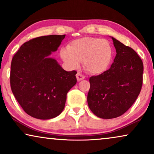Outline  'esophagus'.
I'll list each match as a JSON object with an SVG mask.
<instances>
[{"instance_id": "1", "label": "esophagus", "mask_w": 154, "mask_h": 154, "mask_svg": "<svg viewBox=\"0 0 154 154\" xmlns=\"http://www.w3.org/2000/svg\"><path fill=\"white\" fill-rule=\"evenodd\" d=\"M76 79H77L78 81H82V80H83L84 79H85V75L81 74V73H78L76 74Z\"/></svg>"}]
</instances>
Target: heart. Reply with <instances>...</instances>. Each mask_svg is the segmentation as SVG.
<instances>
[{"label": "heart", "instance_id": "b5f03b06", "mask_svg": "<svg viewBox=\"0 0 154 154\" xmlns=\"http://www.w3.org/2000/svg\"><path fill=\"white\" fill-rule=\"evenodd\" d=\"M60 56L71 69L79 68L83 61L88 72L99 75L109 69L112 62L113 50L106 40L86 37L71 42L68 48H62Z\"/></svg>", "mask_w": 154, "mask_h": 154}]
</instances>
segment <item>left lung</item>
<instances>
[{
  "instance_id": "obj_1",
  "label": "left lung",
  "mask_w": 154,
  "mask_h": 154,
  "mask_svg": "<svg viewBox=\"0 0 154 154\" xmlns=\"http://www.w3.org/2000/svg\"><path fill=\"white\" fill-rule=\"evenodd\" d=\"M116 55L110 69L90 78L88 104L104 119L121 116L137 98L143 81V62L132 48L111 37Z\"/></svg>"
}]
</instances>
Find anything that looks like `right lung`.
Wrapping results in <instances>:
<instances>
[{
    "instance_id": "1",
    "label": "right lung",
    "mask_w": 154,
    "mask_h": 154,
    "mask_svg": "<svg viewBox=\"0 0 154 154\" xmlns=\"http://www.w3.org/2000/svg\"><path fill=\"white\" fill-rule=\"evenodd\" d=\"M66 35H50L26 42L11 62L12 93L27 114L38 119H53L64 108L66 94L76 83L75 71H66L53 58Z\"/></svg>"
}]
</instances>
